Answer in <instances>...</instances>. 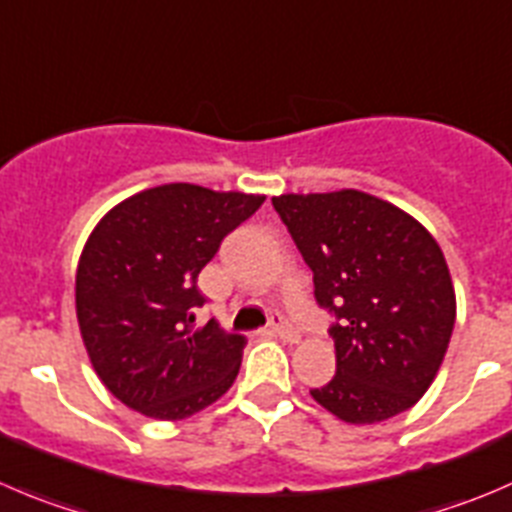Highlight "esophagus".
I'll list each match as a JSON object with an SVG mask.
<instances>
[{"label":"esophagus","mask_w":512,"mask_h":512,"mask_svg":"<svg viewBox=\"0 0 512 512\" xmlns=\"http://www.w3.org/2000/svg\"><path fill=\"white\" fill-rule=\"evenodd\" d=\"M270 332H272V335L280 337V340H285V342L300 340V332L292 327V322L287 320L285 315H272L270 317Z\"/></svg>","instance_id":"1"}]
</instances>
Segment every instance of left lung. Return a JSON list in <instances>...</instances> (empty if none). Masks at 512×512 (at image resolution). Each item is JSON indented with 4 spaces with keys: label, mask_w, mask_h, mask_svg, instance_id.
Returning a JSON list of instances; mask_svg holds the SVG:
<instances>
[{
    "label": "left lung",
    "mask_w": 512,
    "mask_h": 512,
    "mask_svg": "<svg viewBox=\"0 0 512 512\" xmlns=\"http://www.w3.org/2000/svg\"><path fill=\"white\" fill-rule=\"evenodd\" d=\"M272 207L335 315L337 370L312 398L352 425L413 408L455 325V290L435 237L400 207L357 190L280 195Z\"/></svg>",
    "instance_id": "obj_1"
}]
</instances>
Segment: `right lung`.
I'll return each instance as SVG.
<instances>
[{"label":"right lung","mask_w":512,"mask_h":512,"mask_svg":"<svg viewBox=\"0 0 512 512\" xmlns=\"http://www.w3.org/2000/svg\"><path fill=\"white\" fill-rule=\"evenodd\" d=\"M265 202L172 182L107 212L77 265V320L104 388L155 420H185L230 390L247 340L215 320L197 275L222 240Z\"/></svg>","instance_id":"add662e5"}]
</instances>
